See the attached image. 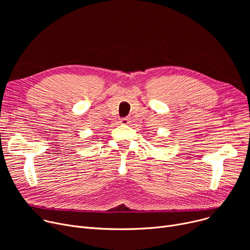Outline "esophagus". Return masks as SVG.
Wrapping results in <instances>:
<instances>
[{
    "label": "esophagus",
    "instance_id": "esophagus-1",
    "mask_svg": "<svg viewBox=\"0 0 250 250\" xmlns=\"http://www.w3.org/2000/svg\"><path fill=\"white\" fill-rule=\"evenodd\" d=\"M129 123H130V120H129V118H127V117L122 118V120H121V124L122 125H128Z\"/></svg>",
    "mask_w": 250,
    "mask_h": 250
}]
</instances>
